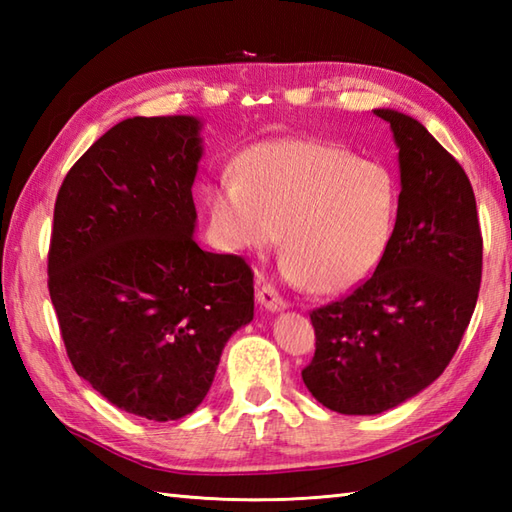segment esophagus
Wrapping results in <instances>:
<instances>
[{"label":"esophagus","instance_id":"1","mask_svg":"<svg viewBox=\"0 0 512 512\" xmlns=\"http://www.w3.org/2000/svg\"><path fill=\"white\" fill-rule=\"evenodd\" d=\"M257 301L262 303V306H264L266 310H270V312H279V310L288 308L286 299L281 297L279 292L275 290V286H270V284L259 286V290H257Z\"/></svg>","mask_w":512,"mask_h":512}]
</instances>
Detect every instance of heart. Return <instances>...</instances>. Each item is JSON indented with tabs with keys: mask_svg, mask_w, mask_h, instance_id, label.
<instances>
[{
	"mask_svg": "<svg viewBox=\"0 0 512 512\" xmlns=\"http://www.w3.org/2000/svg\"><path fill=\"white\" fill-rule=\"evenodd\" d=\"M237 173L206 187L226 248L266 253L284 231L286 275L319 292L350 290L383 262L398 217V182L385 165L319 140L281 138L250 147Z\"/></svg>",
	"mask_w": 512,
	"mask_h": 512,
	"instance_id": "heart-1",
	"label": "heart"
}]
</instances>
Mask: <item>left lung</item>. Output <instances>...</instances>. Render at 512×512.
<instances>
[{
  "label": "left lung",
  "mask_w": 512,
  "mask_h": 512,
  "mask_svg": "<svg viewBox=\"0 0 512 512\" xmlns=\"http://www.w3.org/2000/svg\"><path fill=\"white\" fill-rule=\"evenodd\" d=\"M398 145L400 195L387 253L352 295L310 312L317 350L303 383L323 407L374 416L436 380L458 350L482 281L475 195L422 123L374 110Z\"/></svg>",
  "instance_id": "8db88e82"
}]
</instances>
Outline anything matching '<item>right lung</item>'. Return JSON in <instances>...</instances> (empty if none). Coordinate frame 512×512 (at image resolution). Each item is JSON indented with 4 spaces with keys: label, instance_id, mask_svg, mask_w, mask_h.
<instances>
[{
    "label": "right lung",
    "instance_id": "obj_1",
    "mask_svg": "<svg viewBox=\"0 0 512 512\" xmlns=\"http://www.w3.org/2000/svg\"><path fill=\"white\" fill-rule=\"evenodd\" d=\"M193 116L114 125L65 176L48 290L76 374L127 413L167 422L204 400L226 341L253 321V270L195 244Z\"/></svg>",
    "mask_w": 512,
    "mask_h": 512
}]
</instances>
